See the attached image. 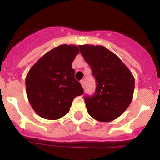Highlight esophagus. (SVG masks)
I'll use <instances>...</instances> for the list:
<instances>
[{"mask_svg": "<svg viewBox=\"0 0 160 160\" xmlns=\"http://www.w3.org/2000/svg\"><path fill=\"white\" fill-rule=\"evenodd\" d=\"M80 83H81L82 86V87L84 88V86H85V82H84V80H81V81H80Z\"/></svg>", "mask_w": 160, "mask_h": 160, "instance_id": "1", "label": "esophagus"}]
</instances>
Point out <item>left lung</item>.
<instances>
[{
  "label": "left lung",
  "instance_id": "8db88e82",
  "mask_svg": "<svg viewBox=\"0 0 160 160\" xmlns=\"http://www.w3.org/2000/svg\"><path fill=\"white\" fill-rule=\"evenodd\" d=\"M78 48L97 82L93 96L85 97L88 112L97 121H113L132 100L134 77L124 62L105 47L85 44Z\"/></svg>",
  "mask_w": 160,
  "mask_h": 160
}]
</instances>
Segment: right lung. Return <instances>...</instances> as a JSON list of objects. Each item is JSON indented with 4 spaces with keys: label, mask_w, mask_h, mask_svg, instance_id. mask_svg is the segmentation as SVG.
<instances>
[{
    "label": "right lung",
    "mask_w": 160,
    "mask_h": 160,
    "mask_svg": "<svg viewBox=\"0 0 160 160\" xmlns=\"http://www.w3.org/2000/svg\"><path fill=\"white\" fill-rule=\"evenodd\" d=\"M78 52L75 45H60L43 55L29 70L25 82L28 98L35 112L44 119L65 116L74 98L83 94L72 68Z\"/></svg>",
    "instance_id": "right-lung-1"
}]
</instances>
